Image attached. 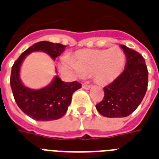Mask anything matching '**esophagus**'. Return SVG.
Listing matches in <instances>:
<instances>
[{
	"mask_svg": "<svg viewBox=\"0 0 159 159\" xmlns=\"http://www.w3.org/2000/svg\"><path fill=\"white\" fill-rule=\"evenodd\" d=\"M91 85H89L88 83H82V88L83 89H86V90H88L91 88Z\"/></svg>",
	"mask_w": 159,
	"mask_h": 159,
	"instance_id": "esophagus-1",
	"label": "esophagus"
}]
</instances>
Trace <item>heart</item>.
<instances>
[{
    "instance_id": "1",
    "label": "heart",
    "mask_w": 159,
    "mask_h": 159,
    "mask_svg": "<svg viewBox=\"0 0 159 159\" xmlns=\"http://www.w3.org/2000/svg\"><path fill=\"white\" fill-rule=\"evenodd\" d=\"M125 60V53L117 46L109 49H82L71 58H63L62 67L78 77L94 74L98 83L109 84L120 76Z\"/></svg>"
}]
</instances>
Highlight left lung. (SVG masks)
<instances>
[{
	"instance_id": "8db88e82",
	"label": "left lung",
	"mask_w": 159,
	"mask_h": 159,
	"mask_svg": "<svg viewBox=\"0 0 159 159\" xmlns=\"http://www.w3.org/2000/svg\"><path fill=\"white\" fill-rule=\"evenodd\" d=\"M120 47L126 56L125 68L104 87V98L96 105L97 111L109 118L129 116L143 101L148 88V72L143 56L126 46Z\"/></svg>"
}]
</instances>
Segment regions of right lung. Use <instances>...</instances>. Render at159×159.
I'll return each instance as SVG.
<instances>
[{"label": "right lung", "instance_id": "right-lung-1", "mask_svg": "<svg viewBox=\"0 0 159 159\" xmlns=\"http://www.w3.org/2000/svg\"><path fill=\"white\" fill-rule=\"evenodd\" d=\"M66 46L48 41H40L26 49L14 62L11 68V90L16 104L21 111L35 120L48 121L64 116L71 104L72 96L82 87L77 82H64L56 76L50 84L39 90L26 87L20 79V69L25 57L32 52L42 51L53 59L64 51Z\"/></svg>", "mask_w": 159, "mask_h": 159}]
</instances>
